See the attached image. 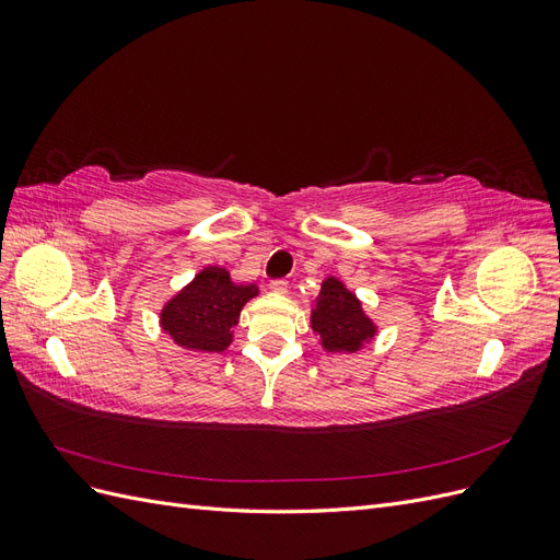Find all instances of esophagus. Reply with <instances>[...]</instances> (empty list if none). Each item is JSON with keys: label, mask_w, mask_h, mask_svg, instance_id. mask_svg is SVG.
Returning <instances> with one entry per match:
<instances>
[{"label": "esophagus", "mask_w": 560, "mask_h": 560, "mask_svg": "<svg viewBox=\"0 0 560 560\" xmlns=\"http://www.w3.org/2000/svg\"><path fill=\"white\" fill-rule=\"evenodd\" d=\"M270 292H276V294H287V282L284 280H270Z\"/></svg>", "instance_id": "obj_1"}]
</instances>
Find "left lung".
<instances>
[{"label":"left lung","instance_id":"obj_1","mask_svg":"<svg viewBox=\"0 0 560 560\" xmlns=\"http://www.w3.org/2000/svg\"><path fill=\"white\" fill-rule=\"evenodd\" d=\"M311 327L327 352H358L374 341L378 331L376 322L364 313L362 301L334 276L322 280L311 311Z\"/></svg>","mask_w":560,"mask_h":560}]
</instances>
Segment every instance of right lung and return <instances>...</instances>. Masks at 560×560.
<instances>
[{
    "mask_svg": "<svg viewBox=\"0 0 560 560\" xmlns=\"http://www.w3.org/2000/svg\"><path fill=\"white\" fill-rule=\"evenodd\" d=\"M257 284H238L222 266H206L161 308V329L194 352H224L233 341V327Z\"/></svg>",
    "mask_w": 560,
    "mask_h": 560,
    "instance_id": "add662e5",
    "label": "right lung"
}]
</instances>
